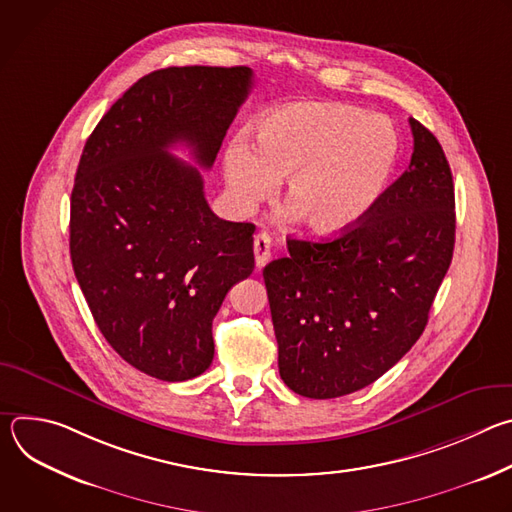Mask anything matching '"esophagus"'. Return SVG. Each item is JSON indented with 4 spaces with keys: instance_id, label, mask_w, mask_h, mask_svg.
<instances>
[{
    "instance_id": "obj_1",
    "label": "esophagus",
    "mask_w": 512,
    "mask_h": 512,
    "mask_svg": "<svg viewBox=\"0 0 512 512\" xmlns=\"http://www.w3.org/2000/svg\"><path fill=\"white\" fill-rule=\"evenodd\" d=\"M253 251H255L257 267H263L265 261L271 257V237L267 233H259L253 241Z\"/></svg>"
}]
</instances>
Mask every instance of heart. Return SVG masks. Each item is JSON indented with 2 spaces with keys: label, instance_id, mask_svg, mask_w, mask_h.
<instances>
[{
  "label": "heart",
  "instance_id": "1",
  "mask_svg": "<svg viewBox=\"0 0 512 512\" xmlns=\"http://www.w3.org/2000/svg\"><path fill=\"white\" fill-rule=\"evenodd\" d=\"M255 148L237 137L225 152L229 200L241 214L273 196L316 235L360 223L381 198L399 158L391 121L336 103H294L265 115Z\"/></svg>",
  "mask_w": 512,
  "mask_h": 512
}]
</instances>
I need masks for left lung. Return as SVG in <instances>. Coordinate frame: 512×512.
Instances as JSON below:
<instances>
[{
  "instance_id": "left-lung-1",
  "label": "left lung",
  "mask_w": 512,
  "mask_h": 512,
  "mask_svg": "<svg viewBox=\"0 0 512 512\" xmlns=\"http://www.w3.org/2000/svg\"><path fill=\"white\" fill-rule=\"evenodd\" d=\"M413 154L360 223L332 241H287L263 269L279 375L302 397L375 383L425 330L454 255L456 200L440 141L409 119Z\"/></svg>"
}]
</instances>
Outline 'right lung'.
<instances>
[{"label": "right lung", "instance_id": "obj_1", "mask_svg": "<svg viewBox=\"0 0 512 512\" xmlns=\"http://www.w3.org/2000/svg\"><path fill=\"white\" fill-rule=\"evenodd\" d=\"M253 85L249 66H170L129 87L85 143L70 196V259L111 348L178 383L212 362V320L255 267L251 223L218 218L208 170Z\"/></svg>", "mask_w": 512, "mask_h": 512}]
</instances>
